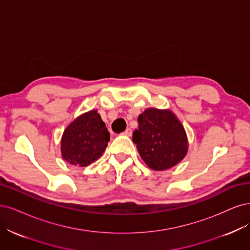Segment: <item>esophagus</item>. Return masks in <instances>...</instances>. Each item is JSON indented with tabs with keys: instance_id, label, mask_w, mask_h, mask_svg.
<instances>
[{
	"instance_id": "34e87169",
	"label": "esophagus",
	"mask_w": 250,
	"mask_h": 250,
	"mask_svg": "<svg viewBox=\"0 0 250 250\" xmlns=\"http://www.w3.org/2000/svg\"><path fill=\"white\" fill-rule=\"evenodd\" d=\"M125 136H132V130H131V128L130 127H127L126 128V130L123 133Z\"/></svg>"
}]
</instances>
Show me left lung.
Masks as SVG:
<instances>
[{"label":"left lung","instance_id":"8db88e82","mask_svg":"<svg viewBox=\"0 0 250 250\" xmlns=\"http://www.w3.org/2000/svg\"><path fill=\"white\" fill-rule=\"evenodd\" d=\"M133 142L146 165L159 171L181 162L188 150L186 132L168 110L149 108L140 114Z\"/></svg>","mask_w":250,"mask_h":250}]
</instances>
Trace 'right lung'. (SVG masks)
<instances>
[{"label":"right lung","instance_id":"right-lung-1","mask_svg":"<svg viewBox=\"0 0 250 250\" xmlns=\"http://www.w3.org/2000/svg\"><path fill=\"white\" fill-rule=\"evenodd\" d=\"M110 141V133L96 110L79 116L64 131L62 158L71 165L87 166L99 159Z\"/></svg>","mask_w":250,"mask_h":250}]
</instances>
